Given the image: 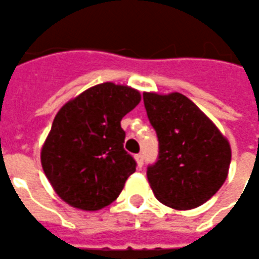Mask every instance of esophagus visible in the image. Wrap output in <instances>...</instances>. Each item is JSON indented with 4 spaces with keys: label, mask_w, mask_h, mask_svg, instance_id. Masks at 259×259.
<instances>
[{
    "label": "esophagus",
    "mask_w": 259,
    "mask_h": 259,
    "mask_svg": "<svg viewBox=\"0 0 259 259\" xmlns=\"http://www.w3.org/2000/svg\"><path fill=\"white\" fill-rule=\"evenodd\" d=\"M134 159H136V161H137V167L138 168H141L144 164V156L141 155V153H138V155L134 156Z\"/></svg>",
    "instance_id": "34e87169"
}]
</instances>
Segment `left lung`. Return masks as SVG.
Segmentation results:
<instances>
[{"label": "left lung", "mask_w": 259, "mask_h": 259, "mask_svg": "<svg viewBox=\"0 0 259 259\" xmlns=\"http://www.w3.org/2000/svg\"><path fill=\"white\" fill-rule=\"evenodd\" d=\"M144 104L159 138V160L147 171L153 194L161 204L178 210L200 206L228 177V140L179 92H144Z\"/></svg>", "instance_id": "left-lung-1"}]
</instances>
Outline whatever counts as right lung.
I'll use <instances>...</instances> for the list:
<instances>
[{
  "label": "right lung",
  "mask_w": 259,
  "mask_h": 259,
  "mask_svg": "<svg viewBox=\"0 0 259 259\" xmlns=\"http://www.w3.org/2000/svg\"><path fill=\"white\" fill-rule=\"evenodd\" d=\"M141 100L132 87L103 82L57 112L40 151L43 171L61 200L99 210L118 198L136 161L123 149L122 118Z\"/></svg>",
  "instance_id": "add662e5"
}]
</instances>
